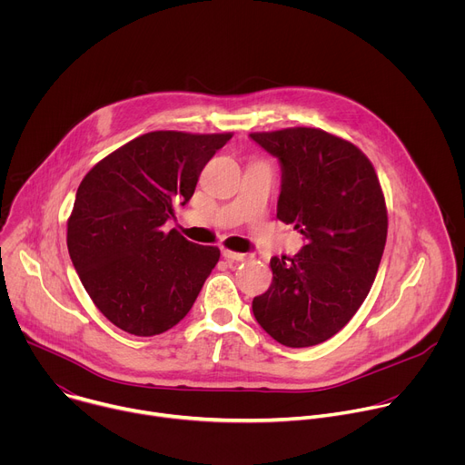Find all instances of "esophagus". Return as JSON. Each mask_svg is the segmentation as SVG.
<instances>
[{
  "mask_svg": "<svg viewBox=\"0 0 465 465\" xmlns=\"http://www.w3.org/2000/svg\"><path fill=\"white\" fill-rule=\"evenodd\" d=\"M223 257L228 259V261H237V262H242V261L250 259L248 253H239V252H232V250H223Z\"/></svg>",
  "mask_w": 465,
  "mask_h": 465,
  "instance_id": "34e87169",
  "label": "esophagus"
}]
</instances>
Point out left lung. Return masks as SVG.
Masks as SVG:
<instances>
[{"label":"left lung","mask_w":465,"mask_h":465,"mask_svg":"<svg viewBox=\"0 0 465 465\" xmlns=\"http://www.w3.org/2000/svg\"><path fill=\"white\" fill-rule=\"evenodd\" d=\"M250 140L278 158V219L305 244L272 257V285L253 298L257 323L283 346H316L351 320L368 296L386 244V204L370 160L320 128L253 132Z\"/></svg>","instance_id":"1"}]
</instances>
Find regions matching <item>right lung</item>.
Listing matches in <instances>:
<instances>
[{"label":"right lung","mask_w":465,"mask_h":465,"mask_svg":"<svg viewBox=\"0 0 465 465\" xmlns=\"http://www.w3.org/2000/svg\"><path fill=\"white\" fill-rule=\"evenodd\" d=\"M232 134L149 132L101 160L81 182L68 221L74 267L119 329L153 337L193 307L221 252L163 232Z\"/></svg>","instance_id":"obj_1"}]
</instances>
